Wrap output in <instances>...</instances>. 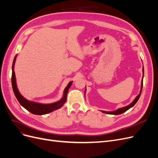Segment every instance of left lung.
<instances>
[{"label":"left lung","instance_id":"left-lung-1","mask_svg":"<svg viewBox=\"0 0 158 158\" xmlns=\"http://www.w3.org/2000/svg\"><path fill=\"white\" fill-rule=\"evenodd\" d=\"M142 72H143V76H142V82H141V88H140V94H138L137 96L136 97V98L134 99V101L128 105V106H126V107H121V108H119L118 109H117L116 111H101L102 112L104 113H107V114H114V115H117V114H120L121 113H123L124 112L127 111V110H128L130 108L132 107L135 105L136 104V103L138 102V99H139L140 96V94L142 92V87H143V78H144V66H143L142 68ZM85 91H86V89H85V92L84 93H85Z\"/></svg>","mask_w":158,"mask_h":158}]
</instances>
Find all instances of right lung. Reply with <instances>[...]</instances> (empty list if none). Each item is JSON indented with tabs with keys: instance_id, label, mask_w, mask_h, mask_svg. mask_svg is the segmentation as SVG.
Instances as JSON below:
<instances>
[{
	"instance_id": "right-lung-1",
	"label": "right lung",
	"mask_w": 158,
	"mask_h": 158,
	"mask_svg": "<svg viewBox=\"0 0 158 158\" xmlns=\"http://www.w3.org/2000/svg\"><path fill=\"white\" fill-rule=\"evenodd\" d=\"M17 57V55L15 56L13 60L12 64V89L14 95L18 99L19 103H20L22 107H24L27 109L28 111L34 114H39V115H42V114H45L49 113L55 111V110L60 109L63 105L65 103L66 101V98H67V94L69 92V89L70 88L72 84H73V81L70 82L67 86H66L63 92V96L60 99L59 101L52 103H48V104H44V103H40L35 102L29 101V100L26 99L24 97H23L18 91L17 84H16V76L15 73H14V64H15L16 59Z\"/></svg>"
}]
</instances>
